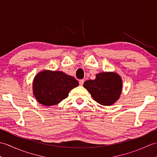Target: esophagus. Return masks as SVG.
<instances>
[{
  "label": "esophagus",
  "mask_w": 157,
  "mask_h": 157,
  "mask_svg": "<svg viewBox=\"0 0 157 157\" xmlns=\"http://www.w3.org/2000/svg\"><path fill=\"white\" fill-rule=\"evenodd\" d=\"M84 79H79V85L82 86L83 84H84Z\"/></svg>",
  "instance_id": "34e87169"
}]
</instances>
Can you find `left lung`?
Listing matches in <instances>:
<instances>
[{
	"label": "left lung",
	"instance_id": "obj_1",
	"mask_svg": "<svg viewBox=\"0 0 157 157\" xmlns=\"http://www.w3.org/2000/svg\"><path fill=\"white\" fill-rule=\"evenodd\" d=\"M84 87L99 104L111 105L119 99L122 90V80L115 73L104 72L96 75L94 80L84 83Z\"/></svg>",
	"mask_w": 157,
	"mask_h": 157
}]
</instances>
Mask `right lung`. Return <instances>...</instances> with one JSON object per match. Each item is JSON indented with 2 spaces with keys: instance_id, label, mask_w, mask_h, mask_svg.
I'll list each match as a JSON object with an SVG mask.
<instances>
[{
  "instance_id": "right-lung-1",
  "label": "right lung",
  "mask_w": 157,
  "mask_h": 157,
  "mask_svg": "<svg viewBox=\"0 0 157 157\" xmlns=\"http://www.w3.org/2000/svg\"><path fill=\"white\" fill-rule=\"evenodd\" d=\"M78 85V80L65 73L44 71L35 77L33 91L40 104L52 106L65 99L70 90Z\"/></svg>"
}]
</instances>
